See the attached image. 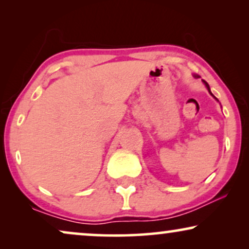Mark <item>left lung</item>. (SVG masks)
Segmentation results:
<instances>
[{"label":"left lung","mask_w":249,"mask_h":249,"mask_svg":"<svg viewBox=\"0 0 249 249\" xmlns=\"http://www.w3.org/2000/svg\"><path fill=\"white\" fill-rule=\"evenodd\" d=\"M194 76H195V77H196V78H198V77H199V76H197V74H194ZM203 83H204V85H205V86H206V88H207V90H209V93H210V94H211V95H212V96H213V97H214V98H215V100H216V101H217V98H216V97H215V96H214V95H213V94H212V91H211V89H210V86H209V84H207V83H206V81H205V80H203ZM217 102H219V101H217Z\"/></svg>","instance_id":"left-lung-1"}]
</instances>
